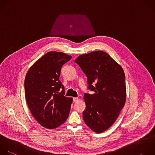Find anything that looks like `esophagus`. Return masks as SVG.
<instances>
[{"instance_id":"34e87169","label":"esophagus","mask_w":155,"mask_h":155,"mask_svg":"<svg viewBox=\"0 0 155 155\" xmlns=\"http://www.w3.org/2000/svg\"><path fill=\"white\" fill-rule=\"evenodd\" d=\"M79 100V99L78 97H73V102H78Z\"/></svg>"}]
</instances>
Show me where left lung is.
Wrapping results in <instances>:
<instances>
[{"mask_svg": "<svg viewBox=\"0 0 155 155\" xmlns=\"http://www.w3.org/2000/svg\"><path fill=\"white\" fill-rule=\"evenodd\" d=\"M86 75L88 88L85 93L86 107L83 119L97 133L104 132L117 119L126 100L125 76L122 68L102 51L80 55L74 61Z\"/></svg>", "mask_w": 155, "mask_h": 155, "instance_id": "8db88e82", "label": "left lung"}]
</instances>
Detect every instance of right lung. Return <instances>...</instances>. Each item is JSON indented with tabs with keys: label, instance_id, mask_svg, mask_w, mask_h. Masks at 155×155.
I'll return each instance as SVG.
<instances>
[{
	"label": "right lung",
	"instance_id": "obj_1",
	"mask_svg": "<svg viewBox=\"0 0 155 155\" xmlns=\"http://www.w3.org/2000/svg\"><path fill=\"white\" fill-rule=\"evenodd\" d=\"M71 58L62 52H48L26 74L24 87L28 108L38 123L47 128H57L68 117L73 99L64 96L59 77L62 67Z\"/></svg>",
	"mask_w": 155,
	"mask_h": 155
}]
</instances>
